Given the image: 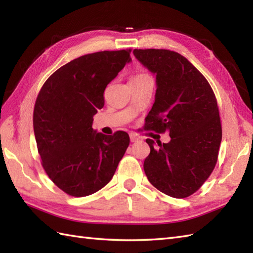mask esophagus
Returning a JSON list of instances; mask_svg holds the SVG:
<instances>
[{
  "label": "esophagus",
  "instance_id": "esophagus-1",
  "mask_svg": "<svg viewBox=\"0 0 253 253\" xmlns=\"http://www.w3.org/2000/svg\"><path fill=\"white\" fill-rule=\"evenodd\" d=\"M129 137H130V141H131V142H136V141L139 140V137L136 135V133H133V132L130 133Z\"/></svg>",
  "mask_w": 253,
  "mask_h": 253
}]
</instances>
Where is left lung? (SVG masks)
<instances>
[{
	"instance_id": "left-lung-1",
	"label": "left lung",
	"mask_w": 253,
	"mask_h": 253,
	"mask_svg": "<svg viewBox=\"0 0 253 253\" xmlns=\"http://www.w3.org/2000/svg\"><path fill=\"white\" fill-rule=\"evenodd\" d=\"M133 55L155 75L157 91L146 117V130L169 131L170 141L155 147L143 169L149 181L165 195L186 198L195 193L215 168L222 126L211 85L185 56L169 50H133Z\"/></svg>"
}]
</instances>
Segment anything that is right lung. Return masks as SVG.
I'll list each match as a JSON object with an SVG mask.
<instances>
[{
	"instance_id": "add662e5",
	"label": "right lung",
	"mask_w": 253,
	"mask_h": 253,
	"mask_svg": "<svg viewBox=\"0 0 253 253\" xmlns=\"http://www.w3.org/2000/svg\"><path fill=\"white\" fill-rule=\"evenodd\" d=\"M130 50L95 52L58 68L35 104L34 131L42 166L67 195L85 197L109 182L129 146V136H106L92 128L103 93L131 62Z\"/></svg>"
}]
</instances>
